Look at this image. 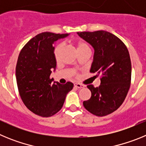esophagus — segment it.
<instances>
[{"label":"esophagus","mask_w":146,"mask_h":146,"mask_svg":"<svg viewBox=\"0 0 146 146\" xmlns=\"http://www.w3.org/2000/svg\"><path fill=\"white\" fill-rule=\"evenodd\" d=\"M74 86L77 88H84L85 86L82 84H80V83H74Z\"/></svg>","instance_id":"34e87169"}]
</instances>
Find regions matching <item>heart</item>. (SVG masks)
Listing matches in <instances>:
<instances>
[{"label":"heart","instance_id":"b5f03b06","mask_svg":"<svg viewBox=\"0 0 146 146\" xmlns=\"http://www.w3.org/2000/svg\"><path fill=\"white\" fill-rule=\"evenodd\" d=\"M63 47H64V45H63V44L60 43L58 44L55 47V48H54V57H55V58L56 59V60H58V59L59 58V56H60L61 50H63ZM77 47L78 52L85 50H90L88 45L86 42H82V41H79V42H77Z\"/></svg>","mask_w":146,"mask_h":146}]
</instances>
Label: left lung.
<instances>
[{
  "label": "left lung",
  "instance_id": "8db88e82",
  "mask_svg": "<svg viewBox=\"0 0 146 146\" xmlns=\"http://www.w3.org/2000/svg\"><path fill=\"white\" fill-rule=\"evenodd\" d=\"M94 48L91 73L101 74V84L87 86L91 98L83 102L88 111L105 116L115 111L124 101L131 85V64L128 49L119 38L104 31L78 32Z\"/></svg>",
  "mask_w": 146,
  "mask_h": 146
}]
</instances>
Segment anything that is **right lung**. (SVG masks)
Masks as SVG:
<instances>
[{
	"label": "right lung",
	"mask_w": 146,
	"mask_h": 146,
	"mask_svg": "<svg viewBox=\"0 0 146 146\" xmlns=\"http://www.w3.org/2000/svg\"><path fill=\"white\" fill-rule=\"evenodd\" d=\"M68 34L44 32L32 38L23 47L16 66L19 94L29 110L42 117L54 115L62 108L74 84H51L50 74L56 66L54 45Z\"/></svg>",
	"instance_id": "obj_1"
}]
</instances>
